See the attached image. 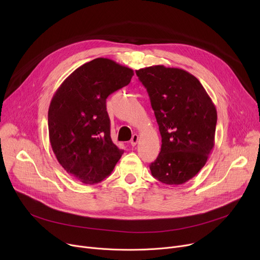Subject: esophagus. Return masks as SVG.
<instances>
[{"label":"esophagus","instance_id":"esophagus-1","mask_svg":"<svg viewBox=\"0 0 260 260\" xmlns=\"http://www.w3.org/2000/svg\"><path fill=\"white\" fill-rule=\"evenodd\" d=\"M138 141H139V136H138L137 134H134L132 139H131V145H132V146H135L136 144L138 143Z\"/></svg>","mask_w":260,"mask_h":260}]
</instances>
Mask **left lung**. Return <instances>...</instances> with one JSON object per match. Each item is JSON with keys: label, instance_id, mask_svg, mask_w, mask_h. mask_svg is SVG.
I'll return each mask as SVG.
<instances>
[{"label": "left lung", "instance_id": "left-lung-1", "mask_svg": "<svg viewBox=\"0 0 260 260\" xmlns=\"http://www.w3.org/2000/svg\"><path fill=\"white\" fill-rule=\"evenodd\" d=\"M146 88L161 135L152 175L183 184L206 165L215 144L216 107L199 80L181 68L154 65L136 71Z\"/></svg>", "mask_w": 260, "mask_h": 260}]
</instances>
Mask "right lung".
<instances>
[{
  "instance_id": "right-lung-1",
  "label": "right lung",
  "mask_w": 260,
  "mask_h": 260,
  "mask_svg": "<svg viewBox=\"0 0 260 260\" xmlns=\"http://www.w3.org/2000/svg\"><path fill=\"white\" fill-rule=\"evenodd\" d=\"M132 68L97 58L78 67L54 92L48 109L52 151L62 168L85 184L111 174L123 151L111 138L106 99L129 84Z\"/></svg>"
}]
</instances>
